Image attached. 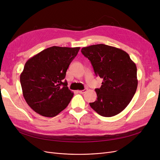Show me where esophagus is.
I'll return each instance as SVG.
<instances>
[{
	"instance_id": "1",
	"label": "esophagus",
	"mask_w": 160,
	"mask_h": 160,
	"mask_svg": "<svg viewBox=\"0 0 160 160\" xmlns=\"http://www.w3.org/2000/svg\"><path fill=\"white\" fill-rule=\"evenodd\" d=\"M87 89H83V90H81V91H78V92L79 93H81V94H83V93H85V92L87 91Z\"/></svg>"
}]
</instances>
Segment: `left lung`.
I'll list each match as a JSON object with an SVG mask.
<instances>
[{
    "instance_id": "1",
    "label": "left lung",
    "mask_w": 160,
    "mask_h": 160,
    "mask_svg": "<svg viewBox=\"0 0 160 160\" xmlns=\"http://www.w3.org/2000/svg\"><path fill=\"white\" fill-rule=\"evenodd\" d=\"M97 76L102 78L98 99L91 108L103 117L118 115L132 101L138 88L137 67L129 55L122 49L104 44L82 48Z\"/></svg>"
}]
</instances>
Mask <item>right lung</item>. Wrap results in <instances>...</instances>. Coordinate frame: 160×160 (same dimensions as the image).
<instances>
[{
    "label": "right lung",
    "instance_id": "right-lung-1",
    "mask_svg": "<svg viewBox=\"0 0 160 160\" xmlns=\"http://www.w3.org/2000/svg\"><path fill=\"white\" fill-rule=\"evenodd\" d=\"M79 49L80 47L53 46L26 62L20 76L22 95L36 113L52 118L69 105L73 92L63 79Z\"/></svg>",
    "mask_w": 160,
    "mask_h": 160
}]
</instances>
